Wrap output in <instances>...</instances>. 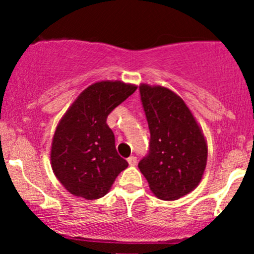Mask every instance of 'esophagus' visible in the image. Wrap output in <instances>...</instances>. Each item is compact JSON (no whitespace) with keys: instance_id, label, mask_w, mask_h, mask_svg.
Wrapping results in <instances>:
<instances>
[{"instance_id":"1","label":"esophagus","mask_w":254,"mask_h":254,"mask_svg":"<svg viewBox=\"0 0 254 254\" xmlns=\"http://www.w3.org/2000/svg\"><path fill=\"white\" fill-rule=\"evenodd\" d=\"M127 162H129L130 166H135L137 164V157L136 156H130L129 159H127Z\"/></svg>"}]
</instances>
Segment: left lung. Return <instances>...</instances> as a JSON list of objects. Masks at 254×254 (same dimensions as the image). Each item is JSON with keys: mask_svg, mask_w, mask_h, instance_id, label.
<instances>
[{"mask_svg": "<svg viewBox=\"0 0 254 254\" xmlns=\"http://www.w3.org/2000/svg\"><path fill=\"white\" fill-rule=\"evenodd\" d=\"M148 127L149 153L138 168L151 192L164 200L190 193L202 180L208 144L196 118L184 100L162 86H139Z\"/></svg>", "mask_w": 254, "mask_h": 254, "instance_id": "8db88e82", "label": "left lung"}]
</instances>
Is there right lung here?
Returning <instances> with one entry per match:
<instances>
[{
    "label": "right lung",
    "instance_id": "obj_1",
    "mask_svg": "<svg viewBox=\"0 0 254 254\" xmlns=\"http://www.w3.org/2000/svg\"><path fill=\"white\" fill-rule=\"evenodd\" d=\"M137 86L122 81H100L87 87L58 123L51 144V167L71 194L98 199L110 191L127 167L118 155L107 116Z\"/></svg>",
    "mask_w": 254,
    "mask_h": 254
}]
</instances>
